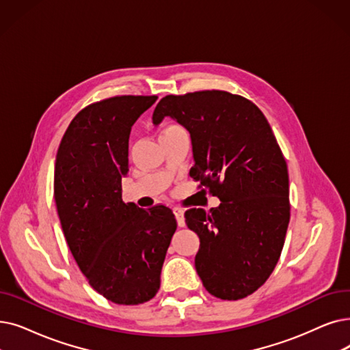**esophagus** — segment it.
I'll return each mask as SVG.
<instances>
[{
  "mask_svg": "<svg viewBox=\"0 0 350 350\" xmlns=\"http://www.w3.org/2000/svg\"><path fill=\"white\" fill-rule=\"evenodd\" d=\"M173 213H174V216H176L177 224H178L180 227H185V226H186L185 210H181V208H178V207H174V208H173Z\"/></svg>",
  "mask_w": 350,
  "mask_h": 350,
  "instance_id": "1",
  "label": "esophagus"
}]
</instances>
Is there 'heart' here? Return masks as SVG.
<instances>
[{
	"label": "heart",
	"mask_w": 350,
	"mask_h": 350,
	"mask_svg": "<svg viewBox=\"0 0 350 350\" xmlns=\"http://www.w3.org/2000/svg\"><path fill=\"white\" fill-rule=\"evenodd\" d=\"M176 126H170V127H167V129H164V130H169V129H174Z\"/></svg>",
	"instance_id": "heart-1"
}]
</instances>
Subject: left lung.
Instances as JSON below:
<instances>
[{
    "label": "left lung",
    "mask_w": 350,
    "mask_h": 350,
    "mask_svg": "<svg viewBox=\"0 0 350 350\" xmlns=\"http://www.w3.org/2000/svg\"><path fill=\"white\" fill-rule=\"evenodd\" d=\"M164 117L189 131L190 176L221 202L210 213H185L200 239L197 275L213 296L246 297L276 267L291 219L287 165L275 134L252 101L219 90L165 96L153 124Z\"/></svg>",
    "instance_id": "8db88e82"
}]
</instances>
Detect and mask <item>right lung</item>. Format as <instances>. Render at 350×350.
<instances>
[{
	"label": "right lung",
	"mask_w": 350,
	"mask_h": 350,
	"mask_svg": "<svg viewBox=\"0 0 350 350\" xmlns=\"http://www.w3.org/2000/svg\"><path fill=\"white\" fill-rule=\"evenodd\" d=\"M156 96H121L91 104L70 123L54 169V199L68 247L91 287L117 305H139L160 288L177 229L165 206L124 203L131 126Z\"/></svg>",
	"instance_id": "right-lung-1"
}]
</instances>
